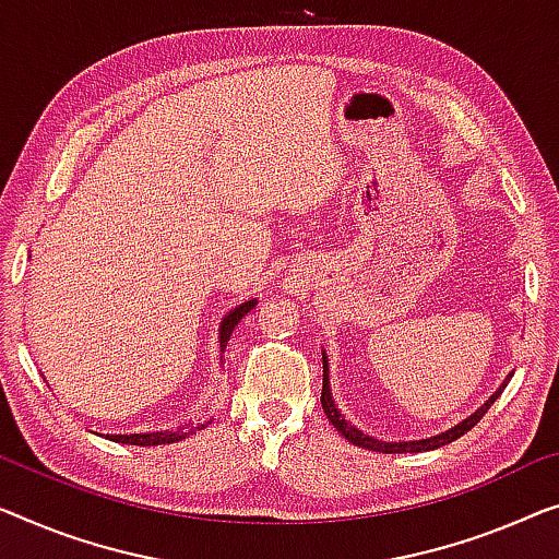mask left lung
<instances>
[{
	"instance_id": "left-lung-1",
	"label": "left lung",
	"mask_w": 559,
	"mask_h": 559,
	"mask_svg": "<svg viewBox=\"0 0 559 559\" xmlns=\"http://www.w3.org/2000/svg\"><path fill=\"white\" fill-rule=\"evenodd\" d=\"M326 356H323V386H321V406H323V412H326V416H329V421L333 424V427H336V431L341 437H346L348 441H352V444H356V447H364V449H369V452H381V454H406V452H429V449H437V447H444V444H449V441H454V439H460V437H464L466 431H469L474 424H477L481 416L487 414V409L489 406H492L495 402H497V396L502 394V389L507 386V379L502 386H499L495 394H492V399H489V402L485 404V406H479L477 412H474L469 419H464L462 424H456L454 429H449V431H441V435H437V437H431V439H421V441H394V444H389V441H379V439H371V437H366V435H361L359 429H354L352 424H348L344 416L338 414V409H336V404H333V399H331V389H329V369H326Z\"/></svg>"
}]
</instances>
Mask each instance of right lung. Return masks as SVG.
<instances>
[{"label":"right lung","instance_id":"obj_1","mask_svg":"<svg viewBox=\"0 0 559 559\" xmlns=\"http://www.w3.org/2000/svg\"><path fill=\"white\" fill-rule=\"evenodd\" d=\"M253 306H255V301L240 304L236 311H230L226 319H223V323H221V352H226V344H228L233 329L238 326V321L243 319V316L251 311ZM200 427H203V424H200ZM188 435H193V429H188V431H153V435H107V439L118 441V444H132V447H157V444H173V441L186 439Z\"/></svg>","mask_w":559,"mask_h":559}]
</instances>
